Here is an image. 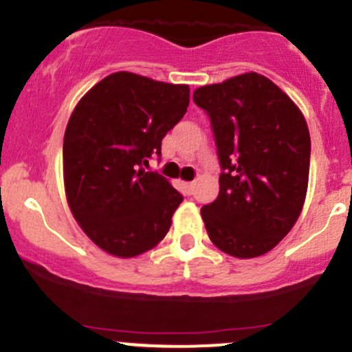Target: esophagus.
Returning <instances> with one entry per match:
<instances>
[{
  "mask_svg": "<svg viewBox=\"0 0 352 352\" xmlns=\"http://www.w3.org/2000/svg\"><path fill=\"white\" fill-rule=\"evenodd\" d=\"M183 188H184V193L191 195V193H193V190H195V183H193V181H184Z\"/></svg>",
  "mask_w": 352,
  "mask_h": 352,
  "instance_id": "esophagus-1",
  "label": "esophagus"
}]
</instances>
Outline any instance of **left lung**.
Wrapping results in <instances>:
<instances>
[{
    "label": "left lung",
    "instance_id": "obj_1",
    "mask_svg": "<svg viewBox=\"0 0 352 352\" xmlns=\"http://www.w3.org/2000/svg\"><path fill=\"white\" fill-rule=\"evenodd\" d=\"M217 145L219 197L201 207L210 241L236 258H255L293 229L308 190V124L272 80L250 72L193 92Z\"/></svg>",
    "mask_w": 352,
    "mask_h": 352
}]
</instances>
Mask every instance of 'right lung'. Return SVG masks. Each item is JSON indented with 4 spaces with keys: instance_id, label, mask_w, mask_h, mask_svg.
Listing matches in <instances>:
<instances>
[{
    "instance_id": "right-lung-1",
    "label": "right lung",
    "mask_w": 352,
    "mask_h": 352,
    "mask_svg": "<svg viewBox=\"0 0 352 352\" xmlns=\"http://www.w3.org/2000/svg\"><path fill=\"white\" fill-rule=\"evenodd\" d=\"M190 87L130 72L107 75L73 109L63 140L69 210L106 253L133 258L164 239L183 197L164 176L145 173L184 116Z\"/></svg>"
}]
</instances>
